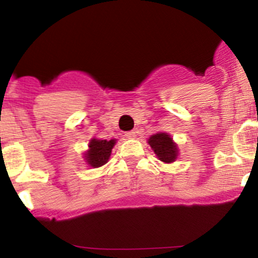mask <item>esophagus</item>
I'll list each match as a JSON object with an SVG mask.
<instances>
[{"instance_id": "34e87169", "label": "esophagus", "mask_w": 258, "mask_h": 258, "mask_svg": "<svg viewBox=\"0 0 258 258\" xmlns=\"http://www.w3.org/2000/svg\"><path fill=\"white\" fill-rule=\"evenodd\" d=\"M136 134H137L136 131H128V132H126V134H124V136H126L127 138H135V137H136Z\"/></svg>"}]
</instances>
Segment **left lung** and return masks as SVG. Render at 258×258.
Segmentation results:
<instances>
[{"label":"left lung","mask_w":258,"mask_h":258,"mask_svg":"<svg viewBox=\"0 0 258 258\" xmlns=\"http://www.w3.org/2000/svg\"><path fill=\"white\" fill-rule=\"evenodd\" d=\"M148 143H150V146L152 147V150L154 151V153L157 154V157H158L162 162H164V163L174 162L175 158H177V145L173 142V140L170 138L169 135H153V136H151L150 140H148Z\"/></svg>","instance_id":"left-lung-1"}]
</instances>
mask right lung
<instances>
[{"label":"right lung","mask_w":258,"mask_h":258,"mask_svg":"<svg viewBox=\"0 0 258 258\" xmlns=\"http://www.w3.org/2000/svg\"><path fill=\"white\" fill-rule=\"evenodd\" d=\"M116 140H94L90 141V150L88 151L86 153V161L88 163L91 165V167L97 168V167H101L105 163H107L108 161V157L111 154V150L112 147L115 146Z\"/></svg>","instance_id":"obj_1"}]
</instances>
